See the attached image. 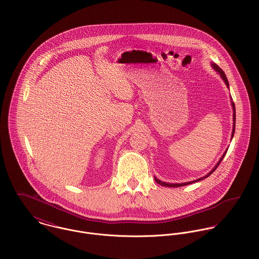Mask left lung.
Wrapping results in <instances>:
<instances>
[{"label": "left lung", "instance_id": "obj_1", "mask_svg": "<svg viewBox=\"0 0 259 259\" xmlns=\"http://www.w3.org/2000/svg\"><path fill=\"white\" fill-rule=\"evenodd\" d=\"M211 66H212V68L219 73V74H221V76H222V79L224 80V82H225V84L227 85V88H229V84H228V80H227V77H226V75L224 74V72L222 71V69L217 65V64H211ZM232 100V99H231ZM231 106H232V110H233V127H232V134H231V140H232V138H233V136H234V131H235V107H234V103L233 102H231ZM226 151H227V149L225 150V152L223 153V155H222V157H221V159H220V161L217 163V165L212 168V170L210 171V172H208L205 177H203V178H200V179H198V180H196V181H193V182H188V183H185V184H166V183H163V182H161V181H159V180H157L156 178H154V181L158 184V185H162V186H167V187H179V186H184V185H190V184H193V183H197V182H199V181H202L203 179H206V178H208L217 168H218V166L221 164V162H222V159H223V157H224V155H225V153H226Z\"/></svg>", "mask_w": 259, "mask_h": 259}]
</instances>
